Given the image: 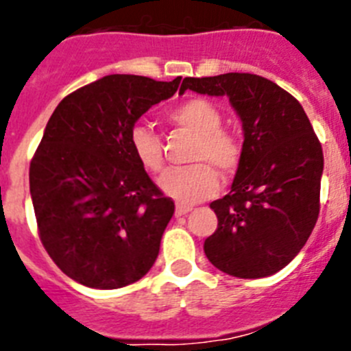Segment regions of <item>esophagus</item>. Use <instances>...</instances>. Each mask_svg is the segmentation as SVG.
I'll use <instances>...</instances> for the list:
<instances>
[{
	"label": "esophagus",
	"mask_w": 351,
	"mask_h": 351,
	"mask_svg": "<svg viewBox=\"0 0 351 351\" xmlns=\"http://www.w3.org/2000/svg\"><path fill=\"white\" fill-rule=\"evenodd\" d=\"M191 210L190 206H181L179 204L178 207H176V216H184V214H188Z\"/></svg>",
	"instance_id": "obj_1"
}]
</instances>
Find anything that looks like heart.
<instances>
[{"instance_id":"b5f03b06","label":"heart","mask_w":351,"mask_h":351,"mask_svg":"<svg viewBox=\"0 0 351 351\" xmlns=\"http://www.w3.org/2000/svg\"><path fill=\"white\" fill-rule=\"evenodd\" d=\"M169 121L195 135L190 161L197 163L167 170L160 178V188L181 206L213 197L219 188V178L214 169L226 176L234 173L243 160V142L230 130L223 128L219 108L204 98H190L173 107L169 112ZM130 147L142 169L147 172L163 169V144L151 128L133 126L130 130Z\"/></svg>"}]
</instances>
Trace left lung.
<instances>
[{
  "label": "left lung",
  "mask_w": 351,
  "mask_h": 351,
  "mask_svg": "<svg viewBox=\"0 0 351 351\" xmlns=\"http://www.w3.org/2000/svg\"><path fill=\"white\" fill-rule=\"evenodd\" d=\"M186 89L228 96L244 130L230 193L210 204L218 228L204 243L206 256L235 278L272 276L295 258L318 219L320 141L302 105L265 77H186L179 93Z\"/></svg>",
  "instance_id": "8db88e82"
}]
</instances>
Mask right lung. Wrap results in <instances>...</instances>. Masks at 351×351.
I'll return each mask as SVG.
<instances>
[{
    "instance_id": "add662e5",
    "label": "right lung",
    "mask_w": 351,
    "mask_h": 351,
    "mask_svg": "<svg viewBox=\"0 0 351 351\" xmlns=\"http://www.w3.org/2000/svg\"><path fill=\"white\" fill-rule=\"evenodd\" d=\"M179 82L107 75L64 96L45 126L29 165L38 235L84 287L135 283L160 253L176 206L135 160L130 130Z\"/></svg>"
}]
</instances>
